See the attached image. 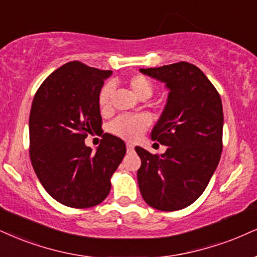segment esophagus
<instances>
[{
	"label": "esophagus",
	"instance_id": "esophagus-1",
	"mask_svg": "<svg viewBox=\"0 0 257 257\" xmlns=\"http://www.w3.org/2000/svg\"><path fill=\"white\" fill-rule=\"evenodd\" d=\"M126 148H127L128 153H132V151H134V144L127 143V144H126Z\"/></svg>",
	"mask_w": 257,
	"mask_h": 257
}]
</instances>
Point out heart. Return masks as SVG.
<instances>
[{
  "label": "heart",
  "instance_id": "heart-1",
  "mask_svg": "<svg viewBox=\"0 0 257 257\" xmlns=\"http://www.w3.org/2000/svg\"><path fill=\"white\" fill-rule=\"evenodd\" d=\"M127 84L139 100H147L153 96L154 83L148 76L141 74L131 76L127 80ZM113 90L114 88L110 83L101 88L97 97L101 110H106L109 107ZM148 125L149 121L144 115H120L110 123V131L123 139H136L147 130Z\"/></svg>",
  "mask_w": 257,
  "mask_h": 257
}]
</instances>
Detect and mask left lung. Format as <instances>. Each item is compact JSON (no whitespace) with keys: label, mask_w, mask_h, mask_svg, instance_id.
Wrapping results in <instances>:
<instances>
[{"label":"left lung","mask_w":257,"mask_h":257,"mask_svg":"<svg viewBox=\"0 0 257 257\" xmlns=\"http://www.w3.org/2000/svg\"><path fill=\"white\" fill-rule=\"evenodd\" d=\"M166 83L168 101L151 132L166 145L162 155L136 147L142 166L138 186L145 202L161 211H177L202 194L223 150V106L214 85L198 66L187 62L139 69Z\"/></svg>","instance_id":"left-lung-1"}]
</instances>
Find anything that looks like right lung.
<instances>
[{"label":"right lung","instance_id":"obj_1","mask_svg":"<svg viewBox=\"0 0 257 257\" xmlns=\"http://www.w3.org/2000/svg\"><path fill=\"white\" fill-rule=\"evenodd\" d=\"M110 70L69 62L34 95L30 113V157L38 179L55 200L74 208L102 202L126 145L103 134L96 151L84 144L102 125L97 97Z\"/></svg>","mask_w":257,"mask_h":257}]
</instances>
